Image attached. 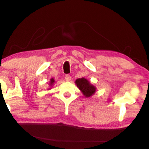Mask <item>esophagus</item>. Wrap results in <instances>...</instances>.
Here are the masks:
<instances>
[{"mask_svg":"<svg viewBox=\"0 0 149 149\" xmlns=\"http://www.w3.org/2000/svg\"><path fill=\"white\" fill-rule=\"evenodd\" d=\"M65 79H66V81H71V77L69 74H66L65 76Z\"/></svg>","mask_w":149,"mask_h":149,"instance_id":"obj_1","label":"esophagus"}]
</instances>
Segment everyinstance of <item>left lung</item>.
I'll return each instance as SVG.
<instances>
[{
  "mask_svg": "<svg viewBox=\"0 0 149 149\" xmlns=\"http://www.w3.org/2000/svg\"><path fill=\"white\" fill-rule=\"evenodd\" d=\"M75 84L86 97H90L96 91V86L84 78L77 79L75 81Z\"/></svg>",
  "mask_w": 149,
  "mask_h": 149,
  "instance_id": "1",
  "label": "left lung"
}]
</instances>
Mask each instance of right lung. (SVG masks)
Masks as SVG:
<instances>
[{"instance_id":"obj_1","label":"right lung","mask_w":149,"mask_h":149,"mask_svg":"<svg viewBox=\"0 0 149 149\" xmlns=\"http://www.w3.org/2000/svg\"><path fill=\"white\" fill-rule=\"evenodd\" d=\"M55 79H54L53 78H51L50 79V81H49V88L48 89V90L52 88V87L53 86V84H54V83H55Z\"/></svg>"}]
</instances>
